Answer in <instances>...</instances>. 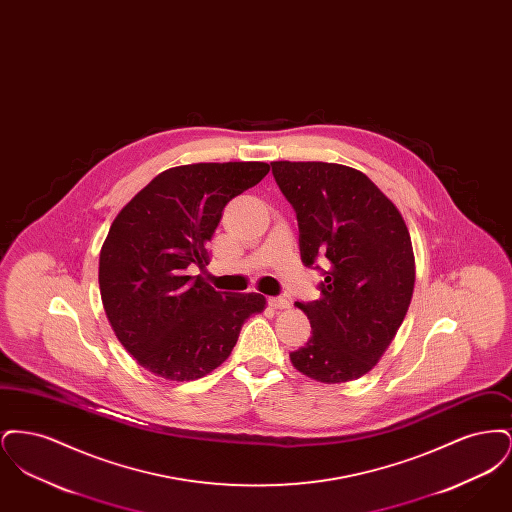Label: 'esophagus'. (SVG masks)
Instances as JSON below:
<instances>
[{
	"label": "esophagus",
	"mask_w": 512,
	"mask_h": 512,
	"mask_svg": "<svg viewBox=\"0 0 512 512\" xmlns=\"http://www.w3.org/2000/svg\"><path fill=\"white\" fill-rule=\"evenodd\" d=\"M268 305L272 307V309H290V299H286V297H268Z\"/></svg>",
	"instance_id": "34e87169"
}]
</instances>
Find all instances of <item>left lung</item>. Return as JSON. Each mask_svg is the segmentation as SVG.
<instances>
[{
	"label": "left lung",
	"mask_w": 512,
	"mask_h": 512,
	"mask_svg": "<svg viewBox=\"0 0 512 512\" xmlns=\"http://www.w3.org/2000/svg\"><path fill=\"white\" fill-rule=\"evenodd\" d=\"M272 174L299 224L301 261L330 267L320 299L295 303L313 336L292 365L322 384L370 372L390 347L414 290L411 234L399 209L361 171L336 163L274 161Z\"/></svg>",
	"instance_id": "obj_1"
}]
</instances>
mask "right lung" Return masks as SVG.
<instances>
[{"label":"right lung","mask_w":512,"mask_h":512,"mask_svg":"<svg viewBox=\"0 0 512 512\" xmlns=\"http://www.w3.org/2000/svg\"><path fill=\"white\" fill-rule=\"evenodd\" d=\"M270 165L195 163L157 174L134 195L99 253V292L122 347L155 376L197 380L232 353L261 293L217 292L188 267L209 265L226 203L259 184Z\"/></svg>","instance_id":"add662e5"}]
</instances>
